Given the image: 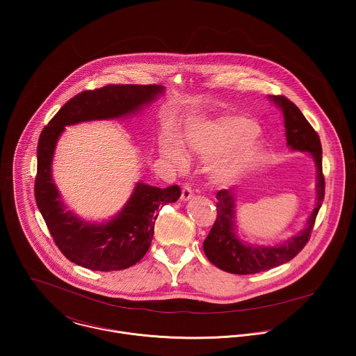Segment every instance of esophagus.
I'll return each instance as SVG.
<instances>
[{
  "mask_svg": "<svg viewBox=\"0 0 356 356\" xmlns=\"http://www.w3.org/2000/svg\"><path fill=\"white\" fill-rule=\"evenodd\" d=\"M193 196V191H192V186L189 184H185L184 188H182V193H181V200L184 202H188L189 199H192Z\"/></svg>",
  "mask_w": 356,
  "mask_h": 356,
  "instance_id": "1",
  "label": "esophagus"
}]
</instances>
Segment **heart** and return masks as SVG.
I'll return each mask as SVG.
<instances>
[{
  "instance_id": "obj_1",
  "label": "heart",
  "mask_w": 356,
  "mask_h": 356,
  "mask_svg": "<svg viewBox=\"0 0 356 356\" xmlns=\"http://www.w3.org/2000/svg\"><path fill=\"white\" fill-rule=\"evenodd\" d=\"M259 126L244 116H226L189 133L188 144L205 152L226 153L215 164V175L225 182L238 179L256 168L264 156V145L256 138ZM161 154L182 165L185 156L171 138L161 143Z\"/></svg>"
}]
</instances>
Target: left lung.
I'll return each instance as SVG.
<instances>
[{"mask_svg": "<svg viewBox=\"0 0 356 356\" xmlns=\"http://www.w3.org/2000/svg\"><path fill=\"white\" fill-rule=\"evenodd\" d=\"M284 115L286 144L292 151L308 152L316 165V202L307 219L305 230L274 247H260L241 241L236 236L234 192L223 189L216 193V220L204 240V254L218 268L238 274H256L281 266L299 254L309 240L318 211L325 197V178L322 172V147L318 133L308 123L300 109L285 96H268Z\"/></svg>", "mask_w": 356, "mask_h": 356, "instance_id": "left-lung-1", "label": "left lung"}]
</instances>
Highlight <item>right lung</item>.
<instances>
[{"label":"right lung","instance_id":"1","mask_svg":"<svg viewBox=\"0 0 356 356\" xmlns=\"http://www.w3.org/2000/svg\"><path fill=\"white\" fill-rule=\"evenodd\" d=\"M164 92L160 85H106L85 90L65 102L42 130L37 147L35 202L53 241L70 261L95 271L134 266L152 243L159 208L181 196L177 185L160 189L138 182L123 209L111 220L89 223L65 211L51 179V161L65 126L90 120L124 118L138 112Z\"/></svg>","mask_w":356,"mask_h":356}]
</instances>
